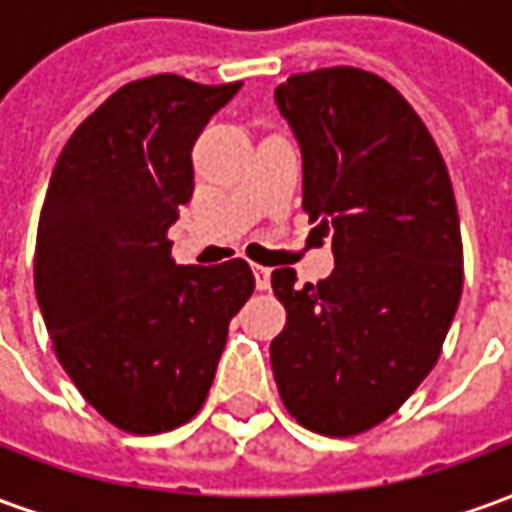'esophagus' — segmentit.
I'll return each instance as SVG.
<instances>
[{
  "label": "esophagus",
  "instance_id": "1",
  "mask_svg": "<svg viewBox=\"0 0 512 512\" xmlns=\"http://www.w3.org/2000/svg\"><path fill=\"white\" fill-rule=\"evenodd\" d=\"M252 271H255L257 290H266L268 288V279H271V268L257 266V263H252Z\"/></svg>",
  "mask_w": 512,
  "mask_h": 512
}]
</instances>
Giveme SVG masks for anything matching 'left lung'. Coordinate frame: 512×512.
<instances>
[{
  "label": "left lung",
  "mask_w": 512,
  "mask_h": 512,
  "mask_svg": "<svg viewBox=\"0 0 512 512\" xmlns=\"http://www.w3.org/2000/svg\"><path fill=\"white\" fill-rule=\"evenodd\" d=\"M274 98L301 147V208L334 252L318 285L271 274L288 312L274 381L299 425L348 439L392 417L439 362L463 290L458 205L422 117L376 73H293Z\"/></svg>",
  "instance_id": "1"
}]
</instances>
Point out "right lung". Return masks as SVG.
<instances>
[{
    "instance_id": "right-lung-1",
    "label": "right lung",
    "mask_w": 512,
    "mask_h": 512,
    "mask_svg": "<svg viewBox=\"0 0 512 512\" xmlns=\"http://www.w3.org/2000/svg\"><path fill=\"white\" fill-rule=\"evenodd\" d=\"M241 82L158 73L123 84L62 147L43 200L35 293L54 354L115 428L153 436L205 403L246 260L178 266L167 230L191 200V147Z\"/></svg>"
}]
</instances>
